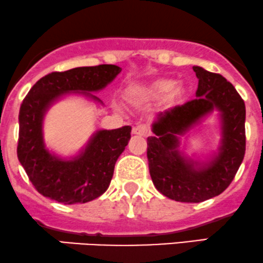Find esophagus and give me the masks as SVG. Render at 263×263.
<instances>
[{"mask_svg": "<svg viewBox=\"0 0 263 263\" xmlns=\"http://www.w3.org/2000/svg\"><path fill=\"white\" fill-rule=\"evenodd\" d=\"M133 134L135 135H141V137H149L150 130L147 128V125L145 124H139L133 128Z\"/></svg>", "mask_w": 263, "mask_h": 263, "instance_id": "34e87169", "label": "esophagus"}]
</instances>
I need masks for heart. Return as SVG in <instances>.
<instances>
[{
    "label": "heart",
    "instance_id": "obj_1",
    "mask_svg": "<svg viewBox=\"0 0 263 263\" xmlns=\"http://www.w3.org/2000/svg\"><path fill=\"white\" fill-rule=\"evenodd\" d=\"M188 89L184 85H176V80L162 77L156 79L149 85L144 86L141 89H138V97H146L149 100H162L168 96L170 103H182L186 100Z\"/></svg>",
    "mask_w": 263,
    "mask_h": 263
}]
</instances>
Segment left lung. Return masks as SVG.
<instances>
[{
  "mask_svg": "<svg viewBox=\"0 0 263 263\" xmlns=\"http://www.w3.org/2000/svg\"><path fill=\"white\" fill-rule=\"evenodd\" d=\"M198 88L192 101L160 113L153 124L154 137L147 138V161L156 190L170 199L199 203L224 192L235 177L246 149L245 103L220 73L193 66ZM221 112L222 144L219 153L204 166L180 156L178 135L212 111Z\"/></svg>",
  "mask_w": 263,
  "mask_h": 263,
  "instance_id": "1",
  "label": "left lung"
}]
</instances>
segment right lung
Here are the masks:
<instances>
[{
    "instance_id": "1",
    "label": "right lung",
    "mask_w": 263,
    "mask_h": 263,
    "mask_svg": "<svg viewBox=\"0 0 263 263\" xmlns=\"http://www.w3.org/2000/svg\"><path fill=\"white\" fill-rule=\"evenodd\" d=\"M120 71L116 65H98L51 72L28 92L20 109L17 155L40 194L64 204H77L98 198L109 187L114 165L130 139L132 126L97 132L79 156L61 160L45 149L43 118L61 95L70 92H82L102 103L88 92L104 88Z\"/></svg>"
}]
</instances>
